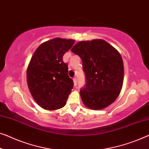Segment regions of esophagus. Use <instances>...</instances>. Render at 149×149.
<instances>
[{
    "mask_svg": "<svg viewBox=\"0 0 149 149\" xmlns=\"http://www.w3.org/2000/svg\"><path fill=\"white\" fill-rule=\"evenodd\" d=\"M73 81H74V85L76 86L77 85V79L76 78V77L73 78Z\"/></svg>",
    "mask_w": 149,
    "mask_h": 149,
    "instance_id": "esophagus-1",
    "label": "esophagus"
}]
</instances>
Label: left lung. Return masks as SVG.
Returning <instances> with one entry per match:
<instances>
[{"instance_id": "8db88e82", "label": "left lung", "mask_w": 149, "mask_h": 149, "mask_svg": "<svg viewBox=\"0 0 149 149\" xmlns=\"http://www.w3.org/2000/svg\"><path fill=\"white\" fill-rule=\"evenodd\" d=\"M83 61L85 85L80 90L82 101L93 109H101L116 100L124 81L121 55L103 40L80 42L71 49Z\"/></svg>"}]
</instances>
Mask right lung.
Here are the masks:
<instances>
[{"label": "right lung", "instance_id": "1", "mask_svg": "<svg viewBox=\"0 0 149 149\" xmlns=\"http://www.w3.org/2000/svg\"><path fill=\"white\" fill-rule=\"evenodd\" d=\"M74 41L55 38L43 43L34 52L27 70L30 92L42 108L55 110L66 105L74 86L63 56Z\"/></svg>", "mask_w": 149, "mask_h": 149}]
</instances>
